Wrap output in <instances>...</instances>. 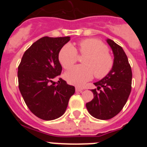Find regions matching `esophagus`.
Returning <instances> with one entry per match:
<instances>
[{"instance_id":"1","label":"esophagus","mask_w":147,"mask_h":147,"mask_svg":"<svg viewBox=\"0 0 147 147\" xmlns=\"http://www.w3.org/2000/svg\"><path fill=\"white\" fill-rule=\"evenodd\" d=\"M83 90H84L83 88H79V87H76V92H82Z\"/></svg>"}]
</instances>
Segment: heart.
Returning <instances> with one entry per match:
<instances>
[{
	"label": "heart",
	"instance_id": "heart-1",
	"mask_svg": "<svg viewBox=\"0 0 147 147\" xmlns=\"http://www.w3.org/2000/svg\"><path fill=\"white\" fill-rule=\"evenodd\" d=\"M79 52L85 57L82 65L71 68L65 74V79L70 84L82 86L92 80L93 74L98 79L107 76L113 67V59L108 53V48L96 39H85L78 43ZM59 61L65 69H69L77 60V52L70 44L64 45L58 55Z\"/></svg>",
	"mask_w": 147,
	"mask_h": 147
}]
</instances>
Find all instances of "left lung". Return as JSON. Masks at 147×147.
I'll use <instances>...</instances> for the list:
<instances>
[{"mask_svg":"<svg viewBox=\"0 0 147 147\" xmlns=\"http://www.w3.org/2000/svg\"><path fill=\"white\" fill-rule=\"evenodd\" d=\"M114 55L113 67L107 76L94 83L96 89L92 101L86 104L92 116L101 120L113 118L125 105L132 88V70L124 51L113 40L107 39Z\"/></svg>","mask_w":147,"mask_h":147,"instance_id":"8db88e82","label":"left lung"}]
</instances>
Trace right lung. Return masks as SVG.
Instances as JSON below:
<instances>
[{
	"label": "right lung",
	"instance_id": "1",
	"mask_svg": "<svg viewBox=\"0 0 147 147\" xmlns=\"http://www.w3.org/2000/svg\"><path fill=\"white\" fill-rule=\"evenodd\" d=\"M70 37H43L25 51L18 66L19 90L31 112L51 121L62 116L75 88L59 78L62 72L59 52ZM59 78L57 83L53 80Z\"/></svg>",
	"mask_w": 147,
	"mask_h": 147
}]
</instances>
